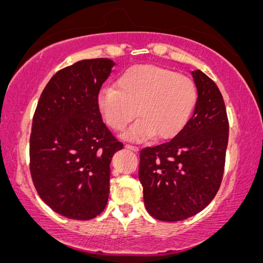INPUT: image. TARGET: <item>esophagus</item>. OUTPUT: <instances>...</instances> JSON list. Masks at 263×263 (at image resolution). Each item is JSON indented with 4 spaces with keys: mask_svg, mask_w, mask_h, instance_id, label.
Masks as SVG:
<instances>
[{
    "mask_svg": "<svg viewBox=\"0 0 263 263\" xmlns=\"http://www.w3.org/2000/svg\"><path fill=\"white\" fill-rule=\"evenodd\" d=\"M124 147H125V148H128V149L133 151V152H138V151H139V147H138V146H133V145H125Z\"/></svg>",
    "mask_w": 263,
    "mask_h": 263,
    "instance_id": "1",
    "label": "esophagus"
}]
</instances>
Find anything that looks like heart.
<instances>
[{
	"instance_id": "b5f03b06",
	"label": "heart",
	"mask_w": 263,
	"mask_h": 263,
	"mask_svg": "<svg viewBox=\"0 0 263 263\" xmlns=\"http://www.w3.org/2000/svg\"><path fill=\"white\" fill-rule=\"evenodd\" d=\"M197 102L195 82L185 75L154 64H136L118 75L116 88L104 87L97 97L103 120L114 130H123L129 141L141 142L153 136L171 139L192 116Z\"/></svg>"
}]
</instances>
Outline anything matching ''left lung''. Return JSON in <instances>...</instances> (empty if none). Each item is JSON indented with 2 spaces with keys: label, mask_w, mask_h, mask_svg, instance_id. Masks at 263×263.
I'll use <instances>...</instances> for the list:
<instances>
[{
  "label": "left lung",
  "mask_w": 263,
  "mask_h": 263,
  "mask_svg": "<svg viewBox=\"0 0 263 263\" xmlns=\"http://www.w3.org/2000/svg\"><path fill=\"white\" fill-rule=\"evenodd\" d=\"M197 88L194 114L170 141L140 152L139 179L148 213L179 221L206 208L220 186L229 141V121L218 86L192 71Z\"/></svg>",
  "instance_id": "1"
}]
</instances>
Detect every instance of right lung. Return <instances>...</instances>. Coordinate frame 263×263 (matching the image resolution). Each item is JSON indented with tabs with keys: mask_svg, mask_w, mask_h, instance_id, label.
I'll return each instance as SVG.
<instances>
[{
	"mask_svg": "<svg viewBox=\"0 0 263 263\" xmlns=\"http://www.w3.org/2000/svg\"><path fill=\"white\" fill-rule=\"evenodd\" d=\"M114 66L109 59L82 60L57 71L32 121V181L41 199L68 219L96 218L109 199L111 158L123 143L103 123L97 97Z\"/></svg>",
	"mask_w": 263,
	"mask_h": 263,
	"instance_id": "1",
	"label": "right lung"
}]
</instances>
